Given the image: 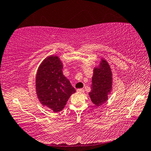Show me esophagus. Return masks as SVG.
<instances>
[{"label":"esophagus","instance_id":"1","mask_svg":"<svg viewBox=\"0 0 151 151\" xmlns=\"http://www.w3.org/2000/svg\"><path fill=\"white\" fill-rule=\"evenodd\" d=\"M77 92H78V93H83V92H84V90L83 89V88L77 89Z\"/></svg>","mask_w":151,"mask_h":151}]
</instances>
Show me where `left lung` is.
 Segmentation results:
<instances>
[{"label": "left lung", "mask_w": 151, "mask_h": 151, "mask_svg": "<svg viewBox=\"0 0 151 151\" xmlns=\"http://www.w3.org/2000/svg\"><path fill=\"white\" fill-rule=\"evenodd\" d=\"M112 85L111 67L106 60L101 59L99 66L94 68L91 91L88 93L93 103L96 106H100L106 103L112 90Z\"/></svg>", "instance_id": "8db88e82"}]
</instances>
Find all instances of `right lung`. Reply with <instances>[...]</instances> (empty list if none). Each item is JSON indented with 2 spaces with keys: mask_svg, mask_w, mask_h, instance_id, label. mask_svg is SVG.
<instances>
[{
  "mask_svg": "<svg viewBox=\"0 0 151 151\" xmlns=\"http://www.w3.org/2000/svg\"><path fill=\"white\" fill-rule=\"evenodd\" d=\"M62 70L63 63L60 58L56 55H50L41 63L35 78V89L39 101L55 113L62 111L70 96L76 92Z\"/></svg>",
  "mask_w": 151,
  "mask_h": 151,
  "instance_id": "right-lung-1",
  "label": "right lung"
}]
</instances>
